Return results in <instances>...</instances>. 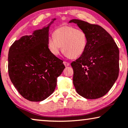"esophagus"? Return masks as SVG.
Masks as SVG:
<instances>
[{"instance_id":"obj_1","label":"esophagus","mask_w":128,"mask_h":128,"mask_svg":"<svg viewBox=\"0 0 128 128\" xmlns=\"http://www.w3.org/2000/svg\"><path fill=\"white\" fill-rule=\"evenodd\" d=\"M64 64L65 66H69V64H70L68 62H65V61L64 62Z\"/></svg>"}]
</instances>
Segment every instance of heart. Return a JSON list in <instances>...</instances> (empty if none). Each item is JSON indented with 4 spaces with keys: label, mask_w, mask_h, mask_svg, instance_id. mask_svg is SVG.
I'll use <instances>...</instances> for the list:
<instances>
[{
    "label": "heart",
    "mask_w": 128,
    "mask_h": 128,
    "mask_svg": "<svg viewBox=\"0 0 128 128\" xmlns=\"http://www.w3.org/2000/svg\"><path fill=\"white\" fill-rule=\"evenodd\" d=\"M54 38L48 40V47L54 55L57 56L62 51L66 57L77 58L83 54L88 44L86 33L68 25H62L55 29Z\"/></svg>",
    "instance_id": "heart-1"
}]
</instances>
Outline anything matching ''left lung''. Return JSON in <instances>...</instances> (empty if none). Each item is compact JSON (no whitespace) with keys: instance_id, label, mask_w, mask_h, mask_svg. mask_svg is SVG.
<instances>
[{"instance_id":"8db88e82","label":"left lung","mask_w":128,"mask_h":128,"mask_svg":"<svg viewBox=\"0 0 128 128\" xmlns=\"http://www.w3.org/2000/svg\"><path fill=\"white\" fill-rule=\"evenodd\" d=\"M68 22L77 24L88 38L86 51L71 64L76 90L86 99L102 97L118 78L119 50L117 46L111 35L100 26L76 19Z\"/></svg>"}]
</instances>
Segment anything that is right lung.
<instances>
[{"label": "right lung", "mask_w": 128, "mask_h": 128, "mask_svg": "<svg viewBox=\"0 0 128 128\" xmlns=\"http://www.w3.org/2000/svg\"><path fill=\"white\" fill-rule=\"evenodd\" d=\"M54 18L41 29L16 40L8 51L11 81L18 92L31 102L44 100L55 90L57 77L65 66L48 47L49 29Z\"/></svg>", "instance_id": "1"}]
</instances>
